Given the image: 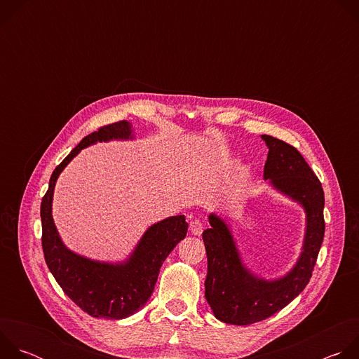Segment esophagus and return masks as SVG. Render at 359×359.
I'll return each mask as SVG.
<instances>
[{"label":"esophagus","instance_id":"obj_1","mask_svg":"<svg viewBox=\"0 0 359 359\" xmlns=\"http://www.w3.org/2000/svg\"><path fill=\"white\" fill-rule=\"evenodd\" d=\"M189 230H190V233H191V234H194V236H200V234L203 233V230H204V224H203L198 219H194V220H191V222H190V224H189Z\"/></svg>","mask_w":359,"mask_h":359}]
</instances>
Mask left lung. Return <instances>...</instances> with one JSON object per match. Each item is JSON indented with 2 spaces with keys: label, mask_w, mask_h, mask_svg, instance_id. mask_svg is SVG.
Returning a JSON list of instances; mask_svg holds the SVG:
<instances>
[{
  "label": "left lung",
  "mask_w": 359,
  "mask_h": 359,
  "mask_svg": "<svg viewBox=\"0 0 359 359\" xmlns=\"http://www.w3.org/2000/svg\"><path fill=\"white\" fill-rule=\"evenodd\" d=\"M262 137L269 146L264 179L299 201L306 212L304 251L284 278L260 280L241 264L226 223L210 215L212 227L203 231L208 254L204 295L216 318L226 324L250 325L283 310L309 284L324 240L325 198L320 179L294 146L270 135Z\"/></svg>",
  "instance_id": "1"
}]
</instances>
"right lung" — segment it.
I'll return each instance as SVG.
<instances>
[{"label":"right lung","mask_w":359,"mask_h":359,"mask_svg":"<svg viewBox=\"0 0 359 359\" xmlns=\"http://www.w3.org/2000/svg\"><path fill=\"white\" fill-rule=\"evenodd\" d=\"M129 136L130 125L125 121L100 126L85 136L55 168L41 201V241L45 263L64 292L81 310L95 318L122 320L139 311L155 290L163 262L187 233L184 216H173L153 224L142 237L129 262L121 266L90 262L62 244L50 215L54 187L60 173L88 144L97 140L128 139Z\"/></svg>","instance_id":"obj_1"}]
</instances>
